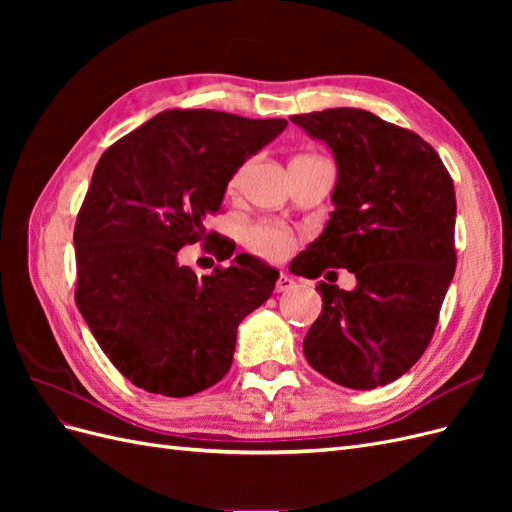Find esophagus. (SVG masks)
<instances>
[{
  "instance_id": "obj_1",
  "label": "esophagus",
  "mask_w": 512,
  "mask_h": 512,
  "mask_svg": "<svg viewBox=\"0 0 512 512\" xmlns=\"http://www.w3.org/2000/svg\"><path fill=\"white\" fill-rule=\"evenodd\" d=\"M292 288H294L292 275L282 273V275H280V280H277V284H275V290H277V292H288V290H292Z\"/></svg>"
}]
</instances>
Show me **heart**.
Segmentation results:
<instances>
[{
    "instance_id": "b5f03b06",
    "label": "heart",
    "mask_w": 512,
    "mask_h": 512,
    "mask_svg": "<svg viewBox=\"0 0 512 512\" xmlns=\"http://www.w3.org/2000/svg\"><path fill=\"white\" fill-rule=\"evenodd\" d=\"M239 179H241V173L232 177L230 181L232 188H237ZM247 243H250L258 254L277 260V258H284L292 250V235L282 226L256 224L247 230Z\"/></svg>"
}]
</instances>
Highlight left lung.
Masks as SVG:
<instances>
[{
    "instance_id": "left-lung-1",
    "label": "left lung",
    "mask_w": 512,
    "mask_h": 512,
    "mask_svg": "<svg viewBox=\"0 0 512 512\" xmlns=\"http://www.w3.org/2000/svg\"><path fill=\"white\" fill-rule=\"evenodd\" d=\"M290 121L337 164L335 209L297 275L346 267L356 277L352 290L318 286L322 314L303 339L305 359L324 378L371 391L404 376L436 329L457 265L455 185L421 136L363 108Z\"/></svg>"
}]
</instances>
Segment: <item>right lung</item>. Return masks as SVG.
Returning a JSON list of instances; mask_svg holds the SVG:
<instances>
[{
	"label": "right lung",
	"instance_id": "right-lung-1",
	"mask_svg": "<svg viewBox=\"0 0 512 512\" xmlns=\"http://www.w3.org/2000/svg\"><path fill=\"white\" fill-rule=\"evenodd\" d=\"M286 119L164 111L108 147L74 226L76 305L111 363L138 389L188 397L232 365L239 322L265 303L280 271L239 254L196 275L183 245L213 239L205 218L226 185ZM235 247H222V260Z\"/></svg>",
	"mask_w": 512,
	"mask_h": 512
}]
</instances>
